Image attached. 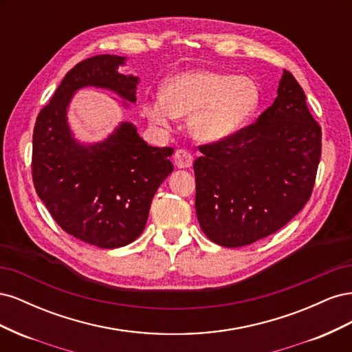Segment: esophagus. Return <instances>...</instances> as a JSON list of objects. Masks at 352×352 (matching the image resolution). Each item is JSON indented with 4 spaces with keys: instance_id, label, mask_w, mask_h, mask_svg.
<instances>
[{
    "instance_id": "obj_1",
    "label": "esophagus",
    "mask_w": 352,
    "mask_h": 352,
    "mask_svg": "<svg viewBox=\"0 0 352 352\" xmlns=\"http://www.w3.org/2000/svg\"><path fill=\"white\" fill-rule=\"evenodd\" d=\"M173 162L177 168H189L194 163V157L186 150H177L173 155Z\"/></svg>"
}]
</instances>
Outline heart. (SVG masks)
Wrapping results in <instances>:
<instances>
[{
  "label": "heart",
  "instance_id": "b5f03b06",
  "mask_svg": "<svg viewBox=\"0 0 352 352\" xmlns=\"http://www.w3.org/2000/svg\"><path fill=\"white\" fill-rule=\"evenodd\" d=\"M258 102L260 91L248 78L188 70L170 78L162 95L144 100L142 111L162 127H168L175 116H189V132L197 141L219 142L235 133Z\"/></svg>",
  "mask_w": 352,
  "mask_h": 352
}]
</instances>
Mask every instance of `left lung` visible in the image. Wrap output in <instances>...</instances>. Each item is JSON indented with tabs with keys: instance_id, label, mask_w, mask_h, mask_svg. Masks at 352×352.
Returning a JSON list of instances; mask_svg holds the SVG:
<instances>
[{
	"instance_id": "obj_1",
	"label": "left lung",
	"mask_w": 352,
	"mask_h": 352,
	"mask_svg": "<svg viewBox=\"0 0 352 352\" xmlns=\"http://www.w3.org/2000/svg\"><path fill=\"white\" fill-rule=\"evenodd\" d=\"M195 210L206 236L236 248L272 235L308 202L322 155V127L283 70L278 97L255 123L201 145Z\"/></svg>"
}]
</instances>
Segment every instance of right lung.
I'll return each instance as SVG.
<instances>
[{
	"label": "right lung",
	"mask_w": 352,
	"mask_h": 352,
	"mask_svg": "<svg viewBox=\"0 0 352 352\" xmlns=\"http://www.w3.org/2000/svg\"><path fill=\"white\" fill-rule=\"evenodd\" d=\"M124 63L126 57L102 54L67 72L36 117L32 150L34 185L52 219L69 235L107 250L141 235L158 186L173 172V148L148 145L132 123H120L97 144L72 135L67 109L80 88L110 89L136 102L140 79L119 73Z\"/></svg>",
	"instance_id": "1"
}]
</instances>
